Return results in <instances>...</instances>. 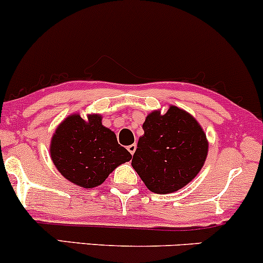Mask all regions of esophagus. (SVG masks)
I'll use <instances>...</instances> for the list:
<instances>
[{
    "instance_id": "esophagus-1",
    "label": "esophagus",
    "mask_w": 263,
    "mask_h": 263,
    "mask_svg": "<svg viewBox=\"0 0 263 263\" xmlns=\"http://www.w3.org/2000/svg\"><path fill=\"white\" fill-rule=\"evenodd\" d=\"M136 148H137V144H136V143H134V144H129V146L127 147L128 152L131 153V155H134V153L136 152Z\"/></svg>"
}]
</instances>
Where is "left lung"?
Segmentation results:
<instances>
[{
  "instance_id": "1",
  "label": "left lung",
  "mask_w": 263,
  "mask_h": 263,
  "mask_svg": "<svg viewBox=\"0 0 263 263\" xmlns=\"http://www.w3.org/2000/svg\"><path fill=\"white\" fill-rule=\"evenodd\" d=\"M132 167L144 185L157 194H170L192 182L203 168L209 149L203 127L189 112L171 105L165 114L155 110L143 122Z\"/></svg>"
}]
</instances>
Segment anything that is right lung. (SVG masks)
<instances>
[{"label": "right lung", "mask_w": 263, "mask_h": 263, "mask_svg": "<svg viewBox=\"0 0 263 263\" xmlns=\"http://www.w3.org/2000/svg\"><path fill=\"white\" fill-rule=\"evenodd\" d=\"M50 158L69 182L90 189L100 185L120 164L132 156L117 143L116 135L102 125L100 114L65 117L52 136Z\"/></svg>", "instance_id": "right-lung-1"}]
</instances>
